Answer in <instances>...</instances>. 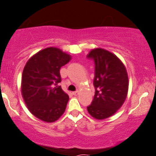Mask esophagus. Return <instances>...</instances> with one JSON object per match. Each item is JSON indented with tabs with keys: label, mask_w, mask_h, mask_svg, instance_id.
<instances>
[{
	"label": "esophagus",
	"mask_w": 156,
	"mask_h": 156,
	"mask_svg": "<svg viewBox=\"0 0 156 156\" xmlns=\"http://www.w3.org/2000/svg\"><path fill=\"white\" fill-rule=\"evenodd\" d=\"M72 94H74V96H77V95L79 94V91H73V92H72Z\"/></svg>",
	"instance_id": "34e87169"
}]
</instances>
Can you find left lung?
<instances>
[{
	"label": "left lung",
	"mask_w": 156,
	"mask_h": 156,
	"mask_svg": "<svg viewBox=\"0 0 156 156\" xmlns=\"http://www.w3.org/2000/svg\"><path fill=\"white\" fill-rule=\"evenodd\" d=\"M87 57L93 59L95 65V94L87 110L94 118L102 120L114 115L124 103L129 89L128 74L122 62L104 49H94Z\"/></svg>",
	"instance_id": "1"
}]
</instances>
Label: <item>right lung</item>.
I'll list each match as a JSON object with an SVG mask.
<instances>
[{"instance_id":"right-lung-1","label":"right lung","mask_w":156,"mask_h":156,"mask_svg":"<svg viewBox=\"0 0 156 156\" xmlns=\"http://www.w3.org/2000/svg\"><path fill=\"white\" fill-rule=\"evenodd\" d=\"M72 57L57 48H48L30 57L23 72L21 92L30 112L45 122L57 121L65 112L69 96L57 86L59 69Z\"/></svg>"}]
</instances>
